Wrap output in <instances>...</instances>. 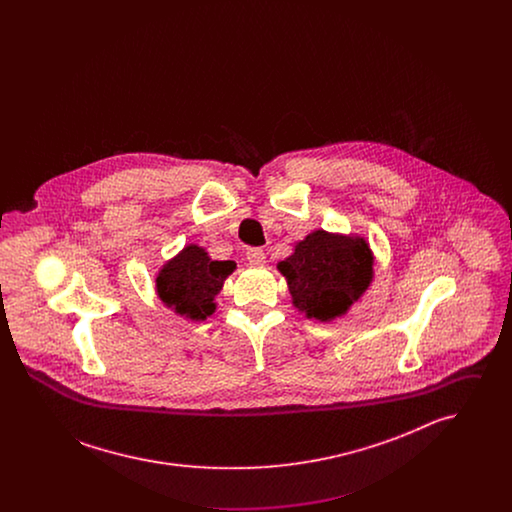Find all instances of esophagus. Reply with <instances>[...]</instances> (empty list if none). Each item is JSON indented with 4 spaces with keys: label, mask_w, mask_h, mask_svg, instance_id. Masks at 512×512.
Returning <instances> with one entry per match:
<instances>
[{
    "label": "esophagus",
    "mask_w": 512,
    "mask_h": 512,
    "mask_svg": "<svg viewBox=\"0 0 512 512\" xmlns=\"http://www.w3.org/2000/svg\"><path fill=\"white\" fill-rule=\"evenodd\" d=\"M245 259L251 263V265H265V251L261 247H249L245 251Z\"/></svg>",
    "instance_id": "1"
}]
</instances>
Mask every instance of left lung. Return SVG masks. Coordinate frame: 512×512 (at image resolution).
I'll return each mask as SVG.
<instances>
[{"label":"left lung","mask_w":512,"mask_h":512,"mask_svg":"<svg viewBox=\"0 0 512 512\" xmlns=\"http://www.w3.org/2000/svg\"><path fill=\"white\" fill-rule=\"evenodd\" d=\"M286 276L293 305L309 318L330 320L343 315L372 280V253L365 240L343 238L324 230L295 245L278 265Z\"/></svg>","instance_id":"1"}]
</instances>
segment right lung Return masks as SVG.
Masks as SVG:
<instances>
[{
    "label": "right lung",
    "instance_id": "right-lung-1",
    "mask_svg": "<svg viewBox=\"0 0 512 512\" xmlns=\"http://www.w3.org/2000/svg\"><path fill=\"white\" fill-rule=\"evenodd\" d=\"M234 268V261H211L205 249L188 245L159 272L157 292L178 315L205 320L213 315V299Z\"/></svg>",
    "mask_w": 512,
    "mask_h": 512
}]
</instances>
